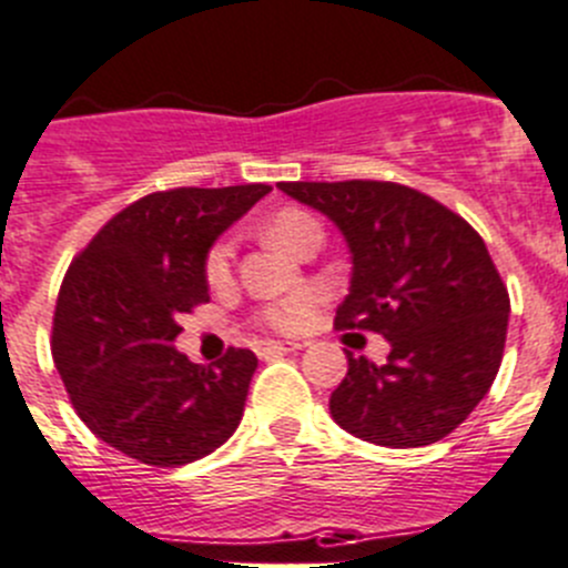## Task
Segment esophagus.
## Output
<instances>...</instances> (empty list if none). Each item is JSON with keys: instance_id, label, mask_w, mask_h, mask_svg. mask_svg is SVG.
Here are the masks:
<instances>
[{"instance_id": "esophagus-1", "label": "esophagus", "mask_w": 568, "mask_h": 568, "mask_svg": "<svg viewBox=\"0 0 568 568\" xmlns=\"http://www.w3.org/2000/svg\"><path fill=\"white\" fill-rule=\"evenodd\" d=\"M301 346H304V343H298V341H287V343L270 341V343H258V355H262V357H267V355H281V352H295V348H301Z\"/></svg>"}]
</instances>
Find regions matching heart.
<instances>
[{
  "mask_svg": "<svg viewBox=\"0 0 568 568\" xmlns=\"http://www.w3.org/2000/svg\"><path fill=\"white\" fill-rule=\"evenodd\" d=\"M264 233L273 244L290 250V253H301L312 239H321V225L312 220L310 213L295 211V207H284L264 225ZM233 275V242L231 239H220L207 250L205 256V281L211 287H225ZM315 293H295L281 301H270L256 312V321L267 329L275 332H298L304 329L310 321L312 310H315Z\"/></svg>",
  "mask_w": 568,
  "mask_h": 568,
  "instance_id": "obj_1",
  "label": "heart"
}]
</instances>
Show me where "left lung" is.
<instances>
[{
    "label": "left lung",
    "mask_w": 568,
    "mask_h": 568,
    "mask_svg": "<svg viewBox=\"0 0 568 568\" xmlns=\"http://www.w3.org/2000/svg\"><path fill=\"white\" fill-rule=\"evenodd\" d=\"M326 213L352 253V287L335 329L377 332L383 366L348 357L329 410L343 430L386 447H423L465 423L496 379L509 295L459 213L379 180L278 182Z\"/></svg>",
    "instance_id": "obj_1"
}]
</instances>
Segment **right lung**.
<instances>
[{"instance_id":"right-lung-1","label":"right lung","mask_w":568,"mask_h":568,"mask_svg":"<svg viewBox=\"0 0 568 568\" xmlns=\"http://www.w3.org/2000/svg\"><path fill=\"white\" fill-rule=\"evenodd\" d=\"M270 185L140 196L72 258L53 315V361L87 428L154 467L202 459L239 428L258 361L231 346L213 366L174 348L180 315L207 304L213 239Z\"/></svg>"}]
</instances>
